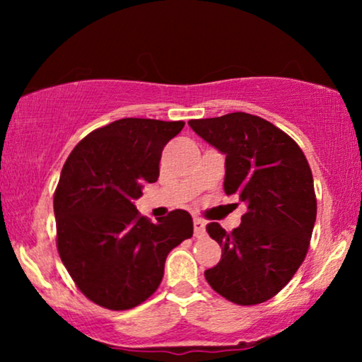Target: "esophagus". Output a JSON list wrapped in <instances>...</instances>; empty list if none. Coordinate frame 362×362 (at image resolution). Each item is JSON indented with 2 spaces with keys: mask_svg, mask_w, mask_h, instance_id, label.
Wrapping results in <instances>:
<instances>
[{
  "mask_svg": "<svg viewBox=\"0 0 362 362\" xmlns=\"http://www.w3.org/2000/svg\"><path fill=\"white\" fill-rule=\"evenodd\" d=\"M206 234V222L199 219V217H194V235L202 237Z\"/></svg>",
  "mask_w": 362,
  "mask_h": 362,
  "instance_id": "1",
  "label": "esophagus"
}]
</instances>
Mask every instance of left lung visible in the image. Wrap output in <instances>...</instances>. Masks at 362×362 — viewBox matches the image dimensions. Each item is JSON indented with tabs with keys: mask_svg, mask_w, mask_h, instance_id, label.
<instances>
[{
	"mask_svg": "<svg viewBox=\"0 0 362 362\" xmlns=\"http://www.w3.org/2000/svg\"><path fill=\"white\" fill-rule=\"evenodd\" d=\"M187 125L226 155V194H237L247 207L230 232L217 222L207 226L222 247L219 264L204 272L207 284L232 303H264L288 284L308 252L316 221L308 161L286 133L250 113Z\"/></svg>",
	"mask_w": 362,
	"mask_h": 362,
	"instance_id": "8db88e82",
	"label": "left lung"
}]
</instances>
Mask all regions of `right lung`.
Listing matches in <instances>:
<instances>
[{"label":"right lung","mask_w":362,"mask_h":362,"mask_svg":"<svg viewBox=\"0 0 362 362\" xmlns=\"http://www.w3.org/2000/svg\"><path fill=\"white\" fill-rule=\"evenodd\" d=\"M182 127L122 118L88 133L62 168L54 194L59 255L78 290L103 308L143 303L160 286L168 254L192 235L189 212L171 211L153 224L135 206Z\"/></svg>","instance_id":"right-lung-1"}]
</instances>
